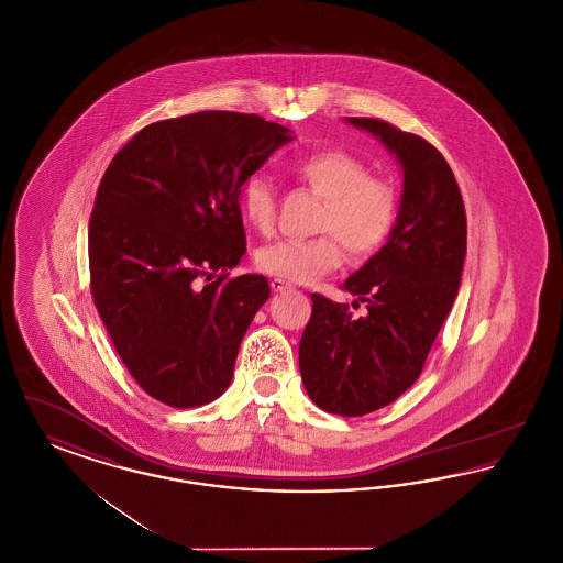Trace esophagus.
I'll use <instances>...</instances> for the list:
<instances>
[{"label":"esophagus","mask_w":563,"mask_h":563,"mask_svg":"<svg viewBox=\"0 0 563 563\" xmlns=\"http://www.w3.org/2000/svg\"><path fill=\"white\" fill-rule=\"evenodd\" d=\"M269 287H272L274 294H285V291H291V289H294V285L287 283V280H283V278H272V280H269Z\"/></svg>","instance_id":"obj_1"}]
</instances>
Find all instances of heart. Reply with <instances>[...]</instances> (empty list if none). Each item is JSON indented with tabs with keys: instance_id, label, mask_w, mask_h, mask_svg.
I'll use <instances>...</instances> for the list:
<instances>
[{
	"instance_id": "heart-1",
	"label": "heart",
	"mask_w": 563,
	"mask_h": 563,
	"mask_svg": "<svg viewBox=\"0 0 563 563\" xmlns=\"http://www.w3.org/2000/svg\"><path fill=\"white\" fill-rule=\"evenodd\" d=\"M294 175L324 198L319 230L310 241L269 242L255 255L260 269L289 283H312L342 266L347 244L354 257H372L390 239L399 217V194L386 179L346 150H321L294 164ZM244 221L269 232L276 217V191L266 177L251 175L239 189Z\"/></svg>"
}]
</instances>
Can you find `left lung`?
I'll use <instances>...</instances> for the list:
<instances>
[{
    "label": "left lung",
    "mask_w": 563,
    "mask_h": 563,
    "mask_svg": "<svg viewBox=\"0 0 563 563\" xmlns=\"http://www.w3.org/2000/svg\"><path fill=\"white\" fill-rule=\"evenodd\" d=\"M346 120L377 136L402 168L390 239L344 283L367 312L354 317L349 303L312 294V317L299 342L308 397L352 418L399 399L422 374L460 289L466 213L450 164L427 139L375 118Z\"/></svg>",
    "instance_id": "obj_1"
}]
</instances>
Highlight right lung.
Listing matches in <instances>:
<instances>
[{
	"label": "right lung",
	"instance_id": "obj_1",
	"mask_svg": "<svg viewBox=\"0 0 563 563\" xmlns=\"http://www.w3.org/2000/svg\"><path fill=\"white\" fill-rule=\"evenodd\" d=\"M289 133L255 113L198 111L141 129L109 162L88 228L90 289L156 401L200 407L232 382L269 297L262 274L228 278L246 249L239 189Z\"/></svg>",
	"mask_w": 563,
	"mask_h": 563
}]
</instances>
